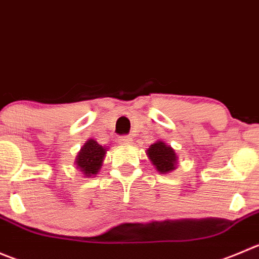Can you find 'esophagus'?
I'll return each instance as SVG.
<instances>
[{
  "label": "esophagus",
  "instance_id": "obj_1",
  "mask_svg": "<svg viewBox=\"0 0 259 259\" xmlns=\"http://www.w3.org/2000/svg\"><path fill=\"white\" fill-rule=\"evenodd\" d=\"M119 142L121 143L122 145H127V144H130V143H132V138H130L129 135H121V137H120V139H119Z\"/></svg>",
  "mask_w": 259,
  "mask_h": 259
}]
</instances>
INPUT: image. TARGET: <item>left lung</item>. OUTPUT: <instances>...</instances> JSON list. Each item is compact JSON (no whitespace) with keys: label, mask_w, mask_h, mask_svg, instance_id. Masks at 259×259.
<instances>
[{"label":"left lung","mask_w":259,"mask_h":259,"mask_svg":"<svg viewBox=\"0 0 259 259\" xmlns=\"http://www.w3.org/2000/svg\"><path fill=\"white\" fill-rule=\"evenodd\" d=\"M147 152L153 165H155L157 170H159L160 173H167L175 169L176 160H177L175 150L165 145L163 142H157L152 144Z\"/></svg>","instance_id":"1"}]
</instances>
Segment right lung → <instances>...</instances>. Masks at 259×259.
<instances>
[{"instance_id": "1", "label": "right lung", "mask_w": 259, "mask_h": 259, "mask_svg": "<svg viewBox=\"0 0 259 259\" xmlns=\"http://www.w3.org/2000/svg\"><path fill=\"white\" fill-rule=\"evenodd\" d=\"M105 154H106V148L100 145L96 140H89L81 152L77 155L76 163L79 167V169L90 177L99 172L100 167L102 164Z\"/></svg>"}]
</instances>
